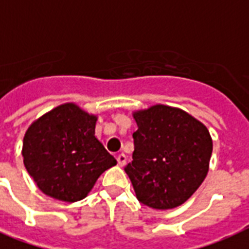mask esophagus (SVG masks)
Instances as JSON below:
<instances>
[{
	"mask_svg": "<svg viewBox=\"0 0 249 249\" xmlns=\"http://www.w3.org/2000/svg\"><path fill=\"white\" fill-rule=\"evenodd\" d=\"M116 159H117V164H119V166H124L125 164H126V156H125L124 154H119Z\"/></svg>",
	"mask_w": 249,
	"mask_h": 249,
	"instance_id": "esophagus-1",
	"label": "esophagus"
}]
</instances>
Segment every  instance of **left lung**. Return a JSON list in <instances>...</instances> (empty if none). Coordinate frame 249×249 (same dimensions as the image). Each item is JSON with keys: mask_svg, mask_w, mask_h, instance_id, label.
<instances>
[{"mask_svg": "<svg viewBox=\"0 0 249 249\" xmlns=\"http://www.w3.org/2000/svg\"><path fill=\"white\" fill-rule=\"evenodd\" d=\"M133 160L125 172L137 199L152 209L182 205L209 170L212 137L201 121L177 107L154 105L133 111Z\"/></svg>", "mask_w": 249, "mask_h": 249, "instance_id": "8db88e82", "label": "left lung"}]
</instances>
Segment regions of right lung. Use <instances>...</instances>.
Instances as JSON below:
<instances>
[{
	"mask_svg": "<svg viewBox=\"0 0 249 249\" xmlns=\"http://www.w3.org/2000/svg\"><path fill=\"white\" fill-rule=\"evenodd\" d=\"M98 115L73 102L56 106L32 121L23 138V163L37 187L56 200L75 203L116 159L95 137Z\"/></svg>",
	"mask_w": 249,
	"mask_h": 249,
	"instance_id": "obj_1",
	"label": "right lung"
}]
</instances>
